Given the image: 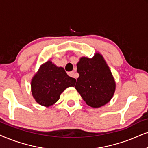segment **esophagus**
<instances>
[{
    "label": "esophagus",
    "instance_id": "1",
    "mask_svg": "<svg viewBox=\"0 0 148 148\" xmlns=\"http://www.w3.org/2000/svg\"><path fill=\"white\" fill-rule=\"evenodd\" d=\"M68 76H70V77H72V78H76V74H75V72H74V71H72V72H68Z\"/></svg>",
    "mask_w": 148,
    "mask_h": 148
}]
</instances>
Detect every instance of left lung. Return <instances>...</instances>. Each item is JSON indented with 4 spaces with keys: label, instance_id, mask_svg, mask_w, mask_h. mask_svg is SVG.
I'll return each instance as SVG.
<instances>
[{
    "label": "left lung",
    "instance_id": "left-lung-1",
    "mask_svg": "<svg viewBox=\"0 0 148 148\" xmlns=\"http://www.w3.org/2000/svg\"><path fill=\"white\" fill-rule=\"evenodd\" d=\"M79 77L75 89L87 105L100 108L110 102L115 91V80L100 52L93 58L82 57L77 63Z\"/></svg>",
    "mask_w": 148,
    "mask_h": 148
}]
</instances>
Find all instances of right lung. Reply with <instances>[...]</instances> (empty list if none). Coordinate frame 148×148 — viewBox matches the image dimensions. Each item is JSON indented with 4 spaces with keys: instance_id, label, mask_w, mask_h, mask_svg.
Segmentation results:
<instances>
[{
    "instance_id": "right-lung-1",
    "label": "right lung",
    "mask_w": 148,
    "mask_h": 148,
    "mask_svg": "<svg viewBox=\"0 0 148 148\" xmlns=\"http://www.w3.org/2000/svg\"><path fill=\"white\" fill-rule=\"evenodd\" d=\"M76 79L69 76L64 68L51 61L43 63L31 80L32 96L40 105L48 107L55 104L66 88L74 87Z\"/></svg>"
}]
</instances>
